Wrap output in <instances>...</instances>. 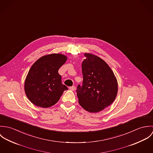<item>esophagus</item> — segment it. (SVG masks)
<instances>
[{
	"label": "esophagus",
	"instance_id": "1",
	"mask_svg": "<svg viewBox=\"0 0 153 153\" xmlns=\"http://www.w3.org/2000/svg\"><path fill=\"white\" fill-rule=\"evenodd\" d=\"M69 89L71 90V91H75V86L70 87H69Z\"/></svg>",
	"mask_w": 153,
	"mask_h": 153
}]
</instances>
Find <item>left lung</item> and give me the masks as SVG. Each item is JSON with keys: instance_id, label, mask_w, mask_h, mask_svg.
<instances>
[{"instance_id": "obj_1", "label": "left lung", "mask_w": 153, "mask_h": 153, "mask_svg": "<svg viewBox=\"0 0 153 153\" xmlns=\"http://www.w3.org/2000/svg\"><path fill=\"white\" fill-rule=\"evenodd\" d=\"M82 64L83 85L76 92L79 105L89 112H98L111 105L118 92L117 79L109 65L101 58L85 53Z\"/></svg>"}]
</instances>
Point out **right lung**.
Listing matches in <instances>:
<instances>
[{
    "label": "right lung",
    "instance_id": "obj_1",
    "mask_svg": "<svg viewBox=\"0 0 153 153\" xmlns=\"http://www.w3.org/2000/svg\"><path fill=\"white\" fill-rule=\"evenodd\" d=\"M66 60L64 54L51 53L41 57L32 65L25 81L24 89L33 104L44 108L51 107L68 89L58 74Z\"/></svg>",
    "mask_w": 153,
    "mask_h": 153
}]
</instances>
